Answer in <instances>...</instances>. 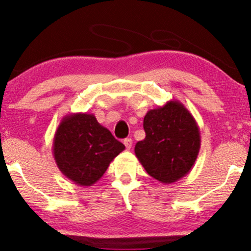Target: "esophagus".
<instances>
[{
  "label": "esophagus",
  "instance_id": "34e87169",
  "mask_svg": "<svg viewBox=\"0 0 251 251\" xmlns=\"http://www.w3.org/2000/svg\"><path fill=\"white\" fill-rule=\"evenodd\" d=\"M123 144H125V146L126 147V150H130L132 146V139L131 138H126L123 140Z\"/></svg>",
  "mask_w": 251,
  "mask_h": 251
}]
</instances>
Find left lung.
Returning <instances> with one entry per match:
<instances>
[{"label": "left lung", "instance_id": "obj_1", "mask_svg": "<svg viewBox=\"0 0 251 251\" xmlns=\"http://www.w3.org/2000/svg\"><path fill=\"white\" fill-rule=\"evenodd\" d=\"M146 137L135 146L137 159L151 177L173 184L190 173L201 147L194 116L179 100H168L144 116Z\"/></svg>", "mask_w": 251, "mask_h": 251}]
</instances>
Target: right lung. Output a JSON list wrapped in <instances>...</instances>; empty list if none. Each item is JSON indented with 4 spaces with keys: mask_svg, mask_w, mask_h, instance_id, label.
Wrapping results in <instances>:
<instances>
[{
    "mask_svg": "<svg viewBox=\"0 0 251 251\" xmlns=\"http://www.w3.org/2000/svg\"><path fill=\"white\" fill-rule=\"evenodd\" d=\"M125 149L94 114L72 113L54 132L52 154L64 176L78 186H92Z\"/></svg>",
    "mask_w": 251,
    "mask_h": 251,
    "instance_id": "right-lung-1",
    "label": "right lung"
}]
</instances>
